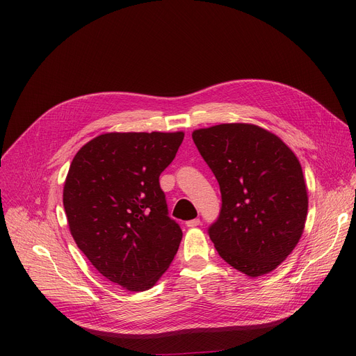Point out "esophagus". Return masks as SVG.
<instances>
[{
  "mask_svg": "<svg viewBox=\"0 0 356 356\" xmlns=\"http://www.w3.org/2000/svg\"><path fill=\"white\" fill-rule=\"evenodd\" d=\"M199 225H200V219H199V218L186 222V227H188V228H196V227H199Z\"/></svg>",
  "mask_w": 356,
  "mask_h": 356,
  "instance_id": "1",
  "label": "esophagus"
}]
</instances>
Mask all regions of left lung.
I'll use <instances>...</instances> for the list:
<instances>
[{"instance_id":"1","label":"left lung","mask_w":356,"mask_h":356,"mask_svg":"<svg viewBox=\"0 0 356 356\" xmlns=\"http://www.w3.org/2000/svg\"><path fill=\"white\" fill-rule=\"evenodd\" d=\"M192 138L219 183L222 207L208 229L218 254L250 277L271 273L306 223L307 189L296 154L252 124L200 128Z\"/></svg>"}]
</instances>
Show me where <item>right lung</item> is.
I'll use <instances>...</instances> for the list:
<instances>
[{"instance_id": "right-lung-1", "label": "right lung", "mask_w": 356, "mask_h": 356, "mask_svg": "<svg viewBox=\"0 0 356 356\" xmlns=\"http://www.w3.org/2000/svg\"><path fill=\"white\" fill-rule=\"evenodd\" d=\"M184 134L108 133L73 157L63 188L70 234L109 282L129 291L152 289L181 241L168 216L159 177Z\"/></svg>"}]
</instances>
